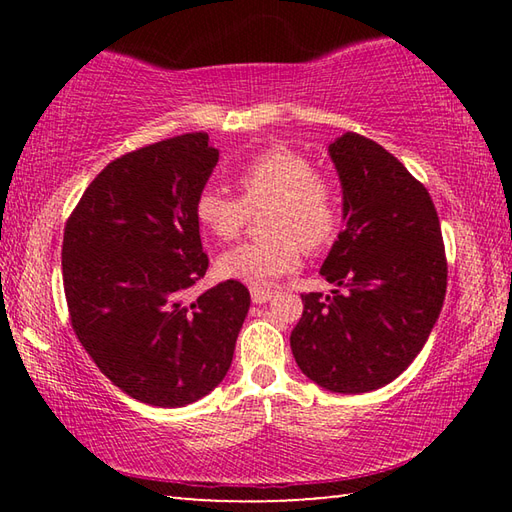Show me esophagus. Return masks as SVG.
I'll return each mask as SVG.
<instances>
[{
	"label": "esophagus",
	"mask_w": 512,
	"mask_h": 512,
	"mask_svg": "<svg viewBox=\"0 0 512 512\" xmlns=\"http://www.w3.org/2000/svg\"><path fill=\"white\" fill-rule=\"evenodd\" d=\"M250 298H253L255 305H264V302L273 298V291L264 289V287H253V289H250Z\"/></svg>",
	"instance_id": "34e87169"
}]
</instances>
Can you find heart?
I'll list each match as a JSON object with an SVG mask.
<instances>
[{"label": "heart", "instance_id": "b5f03b06", "mask_svg": "<svg viewBox=\"0 0 512 512\" xmlns=\"http://www.w3.org/2000/svg\"><path fill=\"white\" fill-rule=\"evenodd\" d=\"M239 196L203 187L196 196V219L216 239H235L250 212L264 214L271 237L246 241L219 257V273L228 280L268 287L296 271L305 248H323L339 228V198L307 155L289 146H271L253 155L237 173Z\"/></svg>", "mask_w": 512, "mask_h": 512}]
</instances>
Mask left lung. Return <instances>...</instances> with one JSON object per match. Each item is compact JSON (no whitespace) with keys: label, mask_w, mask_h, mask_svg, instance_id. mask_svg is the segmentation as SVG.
Listing matches in <instances>:
<instances>
[{"label":"left lung","mask_w":512,"mask_h":512,"mask_svg":"<svg viewBox=\"0 0 512 512\" xmlns=\"http://www.w3.org/2000/svg\"><path fill=\"white\" fill-rule=\"evenodd\" d=\"M343 185L345 230L320 275L332 296L302 293L291 352L332 393L391 384L427 343L447 289V257L431 196L384 146L359 133L329 144Z\"/></svg>","instance_id":"8db88e82"}]
</instances>
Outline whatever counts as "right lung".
Here are the masks:
<instances>
[{
    "label": "right lung",
    "mask_w": 512,
    "mask_h": 512,
    "mask_svg": "<svg viewBox=\"0 0 512 512\" xmlns=\"http://www.w3.org/2000/svg\"><path fill=\"white\" fill-rule=\"evenodd\" d=\"M207 133L146 144L112 160L65 223L63 284L85 352L133 400L162 409L201 400L228 372L250 293L205 275L194 212L219 162Z\"/></svg>",
    "instance_id": "obj_1"
}]
</instances>
